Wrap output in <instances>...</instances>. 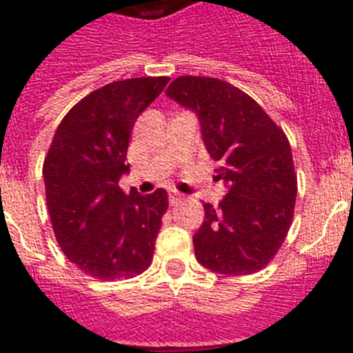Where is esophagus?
Here are the masks:
<instances>
[{
    "mask_svg": "<svg viewBox=\"0 0 353 353\" xmlns=\"http://www.w3.org/2000/svg\"><path fill=\"white\" fill-rule=\"evenodd\" d=\"M168 199H170V205L171 207H174V205L180 203V199H182V194L176 191H170V194H168Z\"/></svg>",
    "mask_w": 353,
    "mask_h": 353,
    "instance_id": "esophagus-1",
    "label": "esophagus"
}]
</instances>
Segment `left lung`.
<instances>
[{
  "label": "left lung",
  "instance_id": "8db88e82",
  "mask_svg": "<svg viewBox=\"0 0 353 353\" xmlns=\"http://www.w3.org/2000/svg\"><path fill=\"white\" fill-rule=\"evenodd\" d=\"M166 95L196 113L207 152L219 162L215 180L228 192L219 207L203 203L192 236L196 260L226 276L258 272L290 230L297 174L285 132L248 93L214 77L182 76Z\"/></svg>",
  "mask_w": 353,
  "mask_h": 353
}]
</instances>
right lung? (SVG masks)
I'll return each instance as SVG.
<instances>
[{
    "label": "right lung",
    "mask_w": 353,
    "mask_h": 353,
    "mask_svg": "<svg viewBox=\"0 0 353 353\" xmlns=\"http://www.w3.org/2000/svg\"><path fill=\"white\" fill-rule=\"evenodd\" d=\"M168 81H114L84 97L65 114L43 161L56 240L72 263L97 279L139 276L154 258L168 192L125 194L118 182L130 170V130Z\"/></svg>",
    "instance_id": "add662e5"
}]
</instances>
